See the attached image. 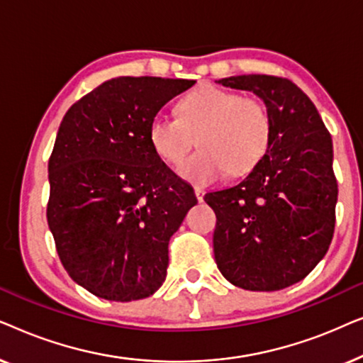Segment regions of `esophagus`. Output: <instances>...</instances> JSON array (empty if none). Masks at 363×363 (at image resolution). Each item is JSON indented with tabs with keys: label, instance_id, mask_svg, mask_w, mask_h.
Segmentation results:
<instances>
[{
	"label": "esophagus",
	"instance_id": "1",
	"mask_svg": "<svg viewBox=\"0 0 363 363\" xmlns=\"http://www.w3.org/2000/svg\"><path fill=\"white\" fill-rule=\"evenodd\" d=\"M195 195H196V200H198V201H203V196H205V191H203V188L195 186Z\"/></svg>",
	"mask_w": 363,
	"mask_h": 363
}]
</instances>
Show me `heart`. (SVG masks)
Returning a JSON list of instances; mask_svg holds the SVG:
<instances>
[{
	"instance_id": "b5f03b06",
	"label": "heart",
	"mask_w": 363,
	"mask_h": 363,
	"mask_svg": "<svg viewBox=\"0 0 363 363\" xmlns=\"http://www.w3.org/2000/svg\"><path fill=\"white\" fill-rule=\"evenodd\" d=\"M180 117L158 112L148 123V140L162 160L180 163L190 148L195 155L178 168L185 180L210 185L226 175L250 173L266 155L272 137V117L256 97L216 86H201L182 99Z\"/></svg>"
}]
</instances>
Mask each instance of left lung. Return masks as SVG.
<instances>
[{
	"mask_svg": "<svg viewBox=\"0 0 363 363\" xmlns=\"http://www.w3.org/2000/svg\"><path fill=\"white\" fill-rule=\"evenodd\" d=\"M218 84L255 92L272 117L269 148L250 175L205 195L216 215L218 269L241 289H284L319 264L334 236L339 188L332 137L289 79L250 74Z\"/></svg>",
	"mask_w": 363,
	"mask_h": 363,
	"instance_id": "1",
	"label": "left lung"
}]
</instances>
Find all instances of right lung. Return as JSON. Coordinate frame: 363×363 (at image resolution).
Instances as JSON below:
<instances>
[{"instance_id": "right-lung-1", "label": "right lung", "mask_w": 363, "mask_h": 363, "mask_svg": "<svg viewBox=\"0 0 363 363\" xmlns=\"http://www.w3.org/2000/svg\"><path fill=\"white\" fill-rule=\"evenodd\" d=\"M193 84L111 79L59 125L48 165V225L64 269L94 296L145 299L165 281L168 241L196 196L152 148L148 123Z\"/></svg>"}]
</instances>
